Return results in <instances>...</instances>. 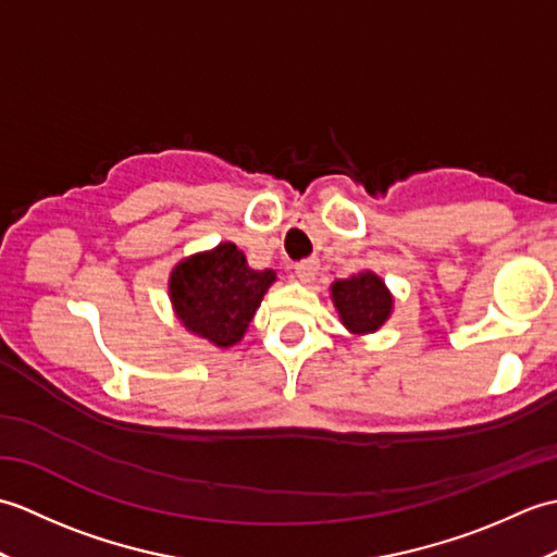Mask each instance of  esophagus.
<instances>
[{"label":"esophagus","mask_w":557,"mask_h":557,"mask_svg":"<svg viewBox=\"0 0 557 557\" xmlns=\"http://www.w3.org/2000/svg\"><path fill=\"white\" fill-rule=\"evenodd\" d=\"M318 260L315 258H306L301 260V263L294 265V277H297L299 282H311L315 275H318Z\"/></svg>","instance_id":"1"}]
</instances>
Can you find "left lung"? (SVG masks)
<instances>
[{
	"label": "left lung",
	"instance_id": "left-lung-1",
	"mask_svg": "<svg viewBox=\"0 0 557 557\" xmlns=\"http://www.w3.org/2000/svg\"><path fill=\"white\" fill-rule=\"evenodd\" d=\"M333 304L351 335H369L393 313V294L375 272L366 270L349 280L333 282Z\"/></svg>",
	"mask_w": 557,
	"mask_h": 557
}]
</instances>
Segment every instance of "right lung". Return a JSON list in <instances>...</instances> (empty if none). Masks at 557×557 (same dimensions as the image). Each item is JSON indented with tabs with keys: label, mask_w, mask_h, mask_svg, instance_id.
<instances>
[{
	"label": "right lung",
	"mask_w": 557,
	"mask_h": 557,
	"mask_svg": "<svg viewBox=\"0 0 557 557\" xmlns=\"http://www.w3.org/2000/svg\"><path fill=\"white\" fill-rule=\"evenodd\" d=\"M272 282L275 272L248 268L239 248L224 242L174 265L170 299L186 330L227 349L244 337Z\"/></svg>",
	"instance_id": "1"
}]
</instances>
